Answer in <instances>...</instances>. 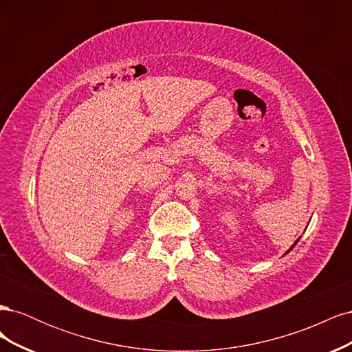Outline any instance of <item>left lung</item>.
Returning a JSON list of instances; mask_svg holds the SVG:
<instances>
[{"label": "left lung", "instance_id": "8db88e82", "mask_svg": "<svg viewBox=\"0 0 352 352\" xmlns=\"http://www.w3.org/2000/svg\"><path fill=\"white\" fill-rule=\"evenodd\" d=\"M298 241H300V239H298ZM298 241H296V242H298ZM296 242H295V243H294V245H292V247H291V248H289V250H287V251H286V252H289V251H291V250H292V248H294V247H295V245H296Z\"/></svg>", "mask_w": 352, "mask_h": 352}]
</instances>
